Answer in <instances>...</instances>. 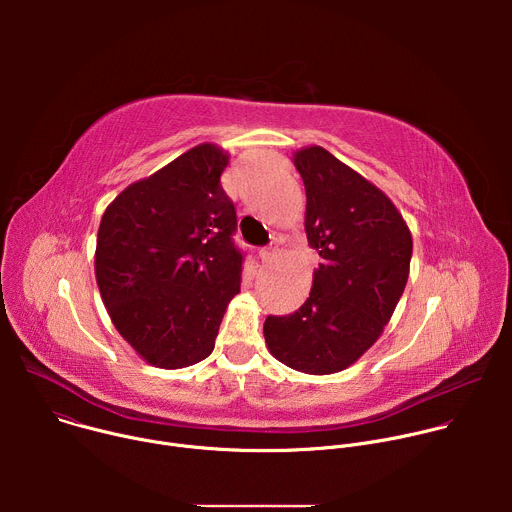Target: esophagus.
<instances>
[{"label": "esophagus", "instance_id": "obj_1", "mask_svg": "<svg viewBox=\"0 0 512 512\" xmlns=\"http://www.w3.org/2000/svg\"><path fill=\"white\" fill-rule=\"evenodd\" d=\"M275 253H277V247H267V249L259 251V257H261V261H271Z\"/></svg>", "mask_w": 512, "mask_h": 512}]
</instances>
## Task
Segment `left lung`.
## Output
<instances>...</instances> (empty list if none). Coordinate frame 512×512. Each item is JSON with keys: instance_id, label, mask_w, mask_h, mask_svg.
I'll return each instance as SVG.
<instances>
[{"instance_id": "obj_1", "label": "left lung", "mask_w": 512, "mask_h": 512, "mask_svg": "<svg viewBox=\"0 0 512 512\" xmlns=\"http://www.w3.org/2000/svg\"><path fill=\"white\" fill-rule=\"evenodd\" d=\"M306 188V235L322 263L310 298L269 316L265 344L306 375L348 369L389 324L409 277L413 239L391 198L320 145L291 156Z\"/></svg>"}]
</instances>
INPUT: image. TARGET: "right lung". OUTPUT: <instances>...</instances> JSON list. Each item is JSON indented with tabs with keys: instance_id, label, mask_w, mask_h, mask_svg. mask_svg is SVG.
I'll use <instances>...</instances> for the list:
<instances>
[{
	"instance_id": "obj_1",
	"label": "right lung",
	"mask_w": 512,
	"mask_h": 512,
	"mask_svg": "<svg viewBox=\"0 0 512 512\" xmlns=\"http://www.w3.org/2000/svg\"><path fill=\"white\" fill-rule=\"evenodd\" d=\"M229 158L200 143L103 212L95 251L103 304L123 340L158 369L206 358L241 291L237 212L221 186Z\"/></svg>"
}]
</instances>
